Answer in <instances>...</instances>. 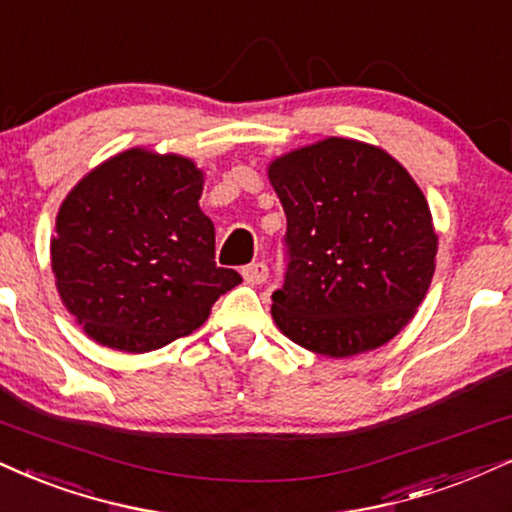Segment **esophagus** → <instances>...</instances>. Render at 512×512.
Returning a JSON list of instances; mask_svg holds the SVG:
<instances>
[{"label":"esophagus","instance_id":"34e87169","mask_svg":"<svg viewBox=\"0 0 512 512\" xmlns=\"http://www.w3.org/2000/svg\"><path fill=\"white\" fill-rule=\"evenodd\" d=\"M242 275L249 285H263V282L268 280V266L263 261L249 263V266L242 270Z\"/></svg>","mask_w":512,"mask_h":512}]
</instances>
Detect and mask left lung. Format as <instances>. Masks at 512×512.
<instances>
[{
  "instance_id": "1",
  "label": "left lung",
  "mask_w": 512,
  "mask_h": 512,
  "mask_svg": "<svg viewBox=\"0 0 512 512\" xmlns=\"http://www.w3.org/2000/svg\"><path fill=\"white\" fill-rule=\"evenodd\" d=\"M287 216L285 285L273 320L308 351L349 358L401 332L434 275L425 194L370 144L327 137L268 166Z\"/></svg>"
}]
</instances>
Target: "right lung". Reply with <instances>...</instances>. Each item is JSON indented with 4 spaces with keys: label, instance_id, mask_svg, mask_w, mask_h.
Wrapping results in <instances>:
<instances>
[{
    "label": "right lung",
    "instance_id": "1",
    "mask_svg": "<svg viewBox=\"0 0 512 512\" xmlns=\"http://www.w3.org/2000/svg\"><path fill=\"white\" fill-rule=\"evenodd\" d=\"M201 189L204 173L185 156L128 149L63 199L52 239L56 289L94 342L161 349L204 325L218 296L242 282L216 266Z\"/></svg>",
    "mask_w": 512,
    "mask_h": 512
}]
</instances>
